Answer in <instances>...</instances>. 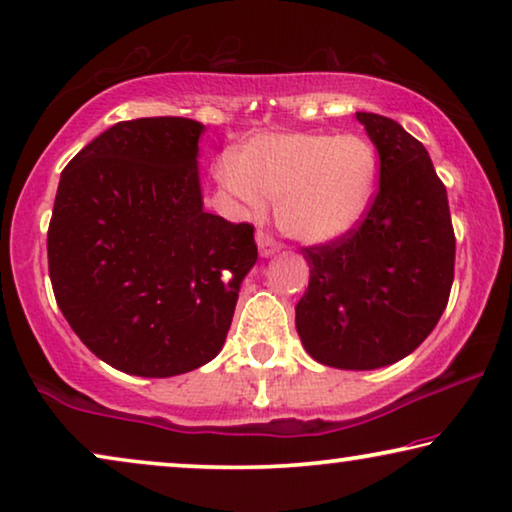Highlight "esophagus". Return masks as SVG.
I'll return each instance as SVG.
<instances>
[{
	"label": "esophagus",
	"mask_w": 512,
	"mask_h": 512,
	"mask_svg": "<svg viewBox=\"0 0 512 512\" xmlns=\"http://www.w3.org/2000/svg\"><path fill=\"white\" fill-rule=\"evenodd\" d=\"M256 242H258V251H261L263 258H270L275 256L279 249H282V244H279L277 240H272V237L268 233H258L256 235Z\"/></svg>",
	"instance_id": "esophagus-1"
}]
</instances>
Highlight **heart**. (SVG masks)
Returning a JSON list of instances; mask_svg holds the SVG:
<instances>
[{
	"label": "heart",
	"mask_w": 512,
	"mask_h": 512,
	"mask_svg": "<svg viewBox=\"0 0 512 512\" xmlns=\"http://www.w3.org/2000/svg\"><path fill=\"white\" fill-rule=\"evenodd\" d=\"M216 181L251 214L277 202V226L305 244L347 235L366 216L377 186V156L356 135L282 132L244 144L233 163L219 160Z\"/></svg>",
	"instance_id": "obj_1"
}]
</instances>
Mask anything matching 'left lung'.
Here are the masks:
<instances>
[{"instance_id": "1", "label": "left lung", "mask_w": 512, "mask_h": 512, "mask_svg": "<svg viewBox=\"0 0 512 512\" xmlns=\"http://www.w3.org/2000/svg\"><path fill=\"white\" fill-rule=\"evenodd\" d=\"M356 118L380 156V191L354 230L303 249L310 284L296 328L314 361L375 370L405 359L436 328L454 279V230L424 144L387 116Z\"/></svg>"}]
</instances>
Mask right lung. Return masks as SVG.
I'll return each instance as SVG.
<instances>
[{"label": "right lung", "mask_w": 512, "mask_h": 512, "mask_svg": "<svg viewBox=\"0 0 512 512\" xmlns=\"http://www.w3.org/2000/svg\"><path fill=\"white\" fill-rule=\"evenodd\" d=\"M191 118L111 125L60 174L48 272L60 312L111 368L172 377L221 352L254 268V226L202 207Z\"/></svg>", "instance_id": "obj_1"}]
</instances>
